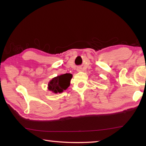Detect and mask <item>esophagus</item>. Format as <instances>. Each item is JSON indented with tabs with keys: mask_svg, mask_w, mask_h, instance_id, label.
<instances>
[{
	"mask_svg": "<svg viewBox=\"0 0 146 146\" xmlns=\"http://www.w3.org/2000/svg\"><path fill=\"white\" fill-rule=\"evenodd\" d=\"M82 70V68L80 67H78V68H77V71H80Z\"/></svg>",
	"mask_w": 146,
	"mask_h": 146,
	"instance_id": "esophagus-1",
	"label": "esophagus"
}]
</instances>
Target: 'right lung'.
<instances>
[{"mask_svg": "<svg viewBox=\"0 0 146 146\" xmlns=\"http://www.w3.org/2000/svg\"><path fill=\"white\" fill-rule=\"evenodd\" d=\"M72 76L70 73H65L54 77L48 84V89L55 94L62 92L70 86Z\"/></svg>", "mask_w": 146, "mask_h": 146, "instance_id": "1", "label": "right lung"}]
</instances>
